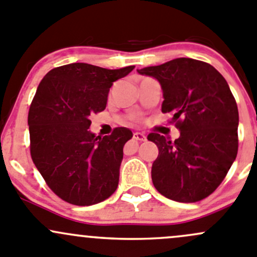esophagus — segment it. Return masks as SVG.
<instances>
[{"instance_id":"34e87169","label":"esophagus","mask_w":257,"mask_h":257,"mask_svg":"<svg viewBox=\"0 0 257 257\" xmlns=\"http://www.w3.org/2000/svg\"><path fill=\"white\" fill-rule=\"evenodd\" d=\"M133 138L136 139V141H139V142L147 141V137H145L143 133H139V132H137V133L133 134Z\"/></svg>"}]
</instances>
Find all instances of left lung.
I'll return each instance as SVG.
<instances>
[{
  "label": "left lung",
  "instance_id": "1",
  "mask_svg": "<svg viewBox=\"0 0 257 257\" xmlns=\"http://www.w3.org/2000/svg\"><path fill=\"white\" fill-rule=\"evenodd\" d=\"M159 82L163 113H173L180 131L174 142L150 133L158 158L152 167L155 189L165 198L195 203L221 184L237 155L239 110L224 77L205 62L177 58L138 69Z\"/></svg>",
  "mask_w": 257,
  "mask_h": 257
}]
</instances>
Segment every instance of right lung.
<instances>
[{"mask_svg": "<svg viewBox=\"0 0 257 257\" xmlns=\"http://www.w3.org/2000/svg\"><path fill=\"white\" fill-rule=\"evenodd\" d=\"M134 66L107 69L71 63L49 71L41 80L28 112L31 157L56 195L73 205L89 206L116 190L128 128L110 136L89 131L90 114L105 109L113 82Z\"/></svg>", "mask_w": 257, "mask_h": 257, "instance_id": "add662e5", "label": "right lung"}]
</instances>
